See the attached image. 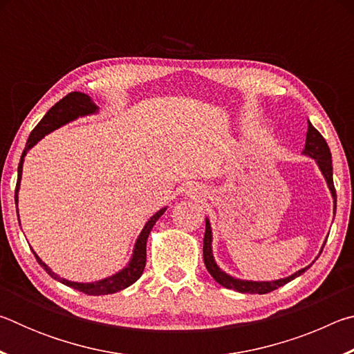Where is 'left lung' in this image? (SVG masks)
Wrapping results in <instances>:
<instances>
[{"label":"left lung","mask_w":354,"mask_h":354,"mask_svg":"<svg viewBox=\"0 0 354 354\" xmlns=\"http://www.w3.org/2000/svg\"><path fill=\"white\" fill-rule=\"evenodd\" d=\"M309 158H314L319 164L320 170L325 176L328 187L331 190V195L334 198V211H335V203H337V195H335V189H334V181H333V160H331V151H329V147L326 140L323 139V136L317 131L310 122H308V134H306V147H304L303 151ZM212 232H211V225H209V220H206V232H205V239H203V259H205V266L207 268V272L211 273V277L217 281L220 286L226 287V289H232L242 293H268L272 290H277L278 287L284 286L292 281L293 278L299 277L304 272L308 270L309 267L301 268L297 273H293L292 277H287L284 279H278V281H261V283H256V281H242V279H236L226 274L225 272H221L217 263L214 261L212 256Z\"/></svg>","instance_id":"1"}]
</instances>
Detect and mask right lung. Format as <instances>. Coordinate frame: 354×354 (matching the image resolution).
Here are the masks:
<instances>
[{
  "instance_id": "right-lung-1",
  "label": "right lung",
  "mask_w": 354,
  "mask_h": 354,
  "mask_svg": "<svg viewBox=\"0 0 354 354\" xmlns=\"http://www.w3.org/2000/svg\"><path fill=\"white\" fill-rule=\"evenodd\" d=\"M97 109H98L97 104L93 103L88 95L81 93V92H71L68 95H65L62 100H59L57 103L45 113V117L41 118L37 127L32 129V133H31V136H29V139L26 142L25 151H23V154H21V159L19 164V179H17V187H15V205H17V201H19V195L17 194H19V187H20L23 159H25L28 149L32 148L45 134L51 133V131H55L56 128L62 127V124L68 123V122H71V120H75L77 117L88 115V113L97 112ZM165 209L167 207L160 209L159 212H156L153 217L147 221L145 227H143L139 239H137L136 248L133 253V259H131V262L128 263V267L123 268L122 272L112 274V277H109V278L97 281V283H87V284L71 283V281L64 279L61 277H57L56 273H53L51 268H48L46 263L41 262V259L37 254L34 253V256L40 266L45 268L46 273L50 274L51 278L57 279L59 283H62L68 287H73V289L80 290L82 293H87V295H107V293H115L118 290L127 289V287L134 284L136 281L142 277L143 268H145V263H147V239H148L149 231H151V227L154 226L156 221H158L160 215L165 212Z\"/></svg>"
}]
</instances>
